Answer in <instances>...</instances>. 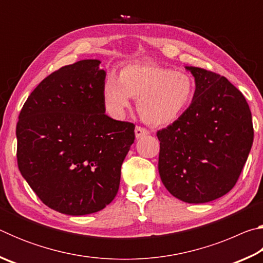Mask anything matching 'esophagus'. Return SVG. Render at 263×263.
I'll list each match as a JSON object with an SVG mask.
<instances>
[{"mask_svg": "<svg viewBox=\"0 0 263 263\" xmlns=\"http://www.w3.org/2000/svg\"><path fill=\"white\" fill-rule=\"evenodd\" d=\"M135 133H136V137L137 138H141L144 136H147L148 135V131L146 130V128L141 127V126H137L136 130H135Z\"/></svg>", "mask_w": 263, "mask_h": 263, "instance_id": "34e87169", "label": "esophagus"}]
</instances>
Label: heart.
<instances>
[{
  "instance_id": "heart-1",
  "label": "heart",
  "mask_w": 263,
  "mask_h": 263,
  "mask_svg": "<svg viewBox=\"0 0 263 263\" xmlns=\"http://www.w3.org/2000/svg\"><path fill=\"white\" fill-rule=\"evenodd\" d=\"M196 84L190 74L141 62L124 67L119 79L105 80L103 99L114 116H122L130 100L137 99V111L146 124L166 126L180 119L195 97Z\"/></svg>"
}]
</instances>
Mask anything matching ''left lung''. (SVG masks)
Segmentation results:
<instances>
[{
  "label": "left lung",
  "instance_id": "1",
  "mask_svg": "<svg viewBox=\"0 0 263 263\" xmlns=\"http://www.w3.org/2000/svg\"><path fill=\"white\" fill-rule=\"evenodd\" d=\"M195 97L180 119L158 131L159 174L174 197L206 203L237 183L254 138L252 114L243 95L228 79L186 66Z\"/></svg>",
  "mask_w": 263,
  "mask_h": 263
}]
</instances>
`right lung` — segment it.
<instances>
[{
  "label": "right lung",
  "mask_w": 263,
  "mask_h": 263,
  "mask_svg": "<svg viewBox=\"0 0 263 263\" xmlns=\"http://www.w3.org/2000/svg\"><path fill=\"white\" fill-rule=\"evenodd\" d=\"M87 59L48 75L31 92L16 126L17 163L41 201L83 216L114 201L135 125L105 115V70Z\"/></svg>",
  "instance_id": "add662e5"
}]
</instances>
